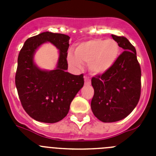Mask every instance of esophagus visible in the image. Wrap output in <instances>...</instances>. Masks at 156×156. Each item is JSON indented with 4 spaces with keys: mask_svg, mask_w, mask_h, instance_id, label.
<instances>
[{
    "mask_svg": "<svg viewBox=\"0 0 156 156\" xmlns=\"http://www.w3.org/2000/svg\"><path fill=\"white\" fill-rule=\"evenodd\" d=\"M84 81H85V84L89 85L90 83V77H88L87 76H84Z\"/></svg>",
    "mask_w": 156,
    "mask_h": 156,
    "instance_id": "obj_1",
    "label": "esophagus"
}]
</instances>
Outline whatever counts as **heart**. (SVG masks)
<instances>
[{"instance_id": "b5f03b06", "label": "heart", "mask_w": 156, "mask_h": 156, "mask_svg": "<svg viewBox=\"0 0 156 156\" xmlns=\"http://www.w3.org/2000/svg\"><path fill=\"white\" fill-rule=\"evenodd\" d=\"M119 55V46L112 39H93L79 44L75 48V55L69 53L70 66L80 69L81 63L88 65L94 74L104 73L112 67Z\"/></svg>"}]
</instances>
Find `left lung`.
<instances>
[{
	"mask_svg": "<svg viewBox=\"0 0 156 156\" xmlns=\"http://www.w3.org/2000/svg\"><path fill=\"white\" fill-rule=\"evenodd\" d=\"M123 51L110 69L92 77V112L99 120L112 122L127 116L137 106L141 90V70L134 47L125 37L112 35Z\"/></svg>",
	"mask_w": 156,
	"mask_h": 156,
	"instance_id": "1",
	"label": "left lung"
}]
</instances>
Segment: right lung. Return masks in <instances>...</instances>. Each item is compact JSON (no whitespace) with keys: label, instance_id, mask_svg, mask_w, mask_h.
Returning a JSON list of instances; mask_svg holds the SVG:
<instances>
[{"label":"right lung","instance_id":"obj_1","mask_svg":"<svg viewBox=\"0 0 156 156\" xmlns=\"http://www.w3.org/2000/svg\"><path fill=\"white\" fill-rule=\"evenodd\" d=\"M69 38L65 34L44 32L28 38L19 51L16 86L23 108L35 120L48 123L62 120L84 84L83 74L76 76L66 72ZM48 41L60 51L57 69L52 71L40 70L32 61L37 48Z\"/></svg>","mask_w":156,"mask_h":156}]
</instances>
